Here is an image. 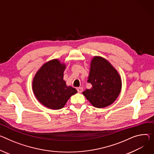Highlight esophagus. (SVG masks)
<instances>
[{"label":"esophagus","instance_id":"1","mask_svg":"<svg viewBox=\"0 0 154 154\" xmlns=\"http://www.w3.org/2000/svg\"><path fill=\"white\" fill-rule=\"evenodd\" d=\"M77 91L79 93H82L83 91V88L82 87H79V88H77Z\"/></svg>","mask_w":154,"mask_h":154}]
</instances>
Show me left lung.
<instances>
[{
  "instance_id": "obj_1",
  "label": "left lung",
  "mask_w": 154,
  "mask_h": 154,
  "mask_svg": "<svg viewBox=\"0 0 154 154\" xmlns=\"http://www.w3.org/2000/svg\"><path fill=\"white\" fill-rule=\"evenodd\" d=\"M87 82L92 85V88L82 93L97 108H104L112 104L122 88L121 77L117 70L101 57L92 59Z\"/></svg>"
}]
</instances>
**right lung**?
<instances>
[{
    "instance_id": "add662e5",
    "label": "right lung",
    "mask_w": 154,
    "mask_h": 154,
    "mask_svg": "<svg viewBox=\"0 0 154 154\" xmlns=\"http://www.w3.org/2000/svg\"><path fill=\"white\" fill-rule=\"evenodd\" d=\"M65 69L64 63L54 59L43 64L34 77L32 90L36 98L49 109L63 108L70 97L77 93L63 80Z\"/></svg>"
}]
</instances>
